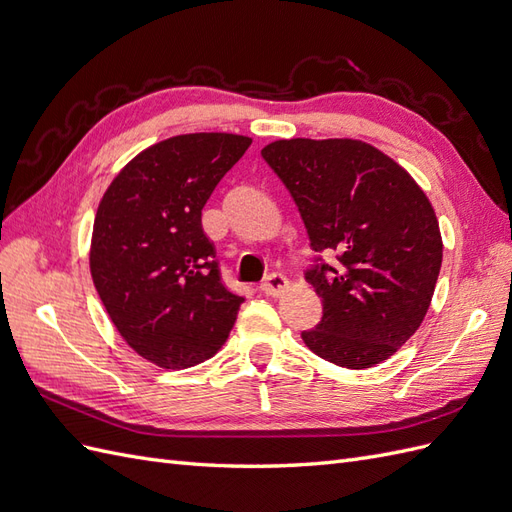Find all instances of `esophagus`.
<instances>
[{
  "label": "esophagus",
  "mask_w": 512,
  "mask_h": 512,
  "mask_svg": "<svg viewBox=\"0 0 512 512\" xmlns=\"http://www.w3.org/2000/svg\"><path fill=\"white\" fill-rule=\"evenodd\" d=\"M288 288V280L282 275V273H271L267 275V280L260 284V290L269 294V297H280V294H284Z\"/></svg>",
  "instance_id": "obj_1"
}]
</instances>
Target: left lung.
Instances as JSON below:
<instances>
[{"mask_svg": "<svg viewBox=\"0 0 512 512\" xmlns=\"http://www.w3.org/2000/svg\"><path fill=\"white\" fill-rule=\"evenodd\" d=\"M262 158L297 203L312 250L337 258L305 273L322 299L305 346L348 369L386 361L421 327L440 275L429 198L406 168L352 138L275 141Z\"/></svg>", "mask_w": 512, "mask_h": 512, "instance_id": "8db88e82", "label": "left lung"}]
</instances>
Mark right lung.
<instances>
[{
  "label": "right lung",
  "instance_id": "add662e5",
  "mask_svg": "<svg viewBox=\"0 0 512 512\" xmlns=\"http://www.w3.org/2000/svg\"><path fill=\"white\" fill-rule=\"evenodd\" d=\"M252 138L196 132L147 147L104 192L89 269L126 344L149 363L185 369L228 339L245 301L222 284L203 207Z\"/></svg>",
  "mask_w": 512,
  "mask_h": 512
}]
</instances>
